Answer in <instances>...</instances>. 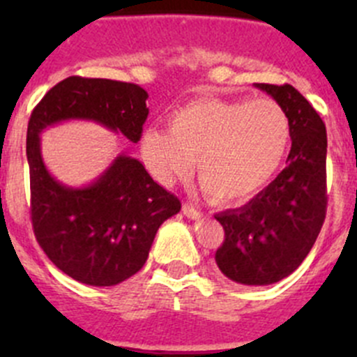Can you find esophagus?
<instances>
[{
	"label": "esophagus",
	"mask_w": 357,
	"mask_h": 357,
	"mask_svg": "<svg viewBox=\"0 0 357 357\" xmlns=\"http://www.w3.org/2000/svg\"><path fill=\"white\" fill-rule=\"evenodd\" d=\"M183 214H185L188 219H200L202 218V212L199 211V208H195L193 205H190V204L183 205Z\"/></svg>",
	"instance_id": "esophagus-1"
}]
</instances>
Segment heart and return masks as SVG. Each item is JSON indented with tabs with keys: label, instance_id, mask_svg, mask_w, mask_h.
Here are the masks:
<instances>
[{
	"label": "heart",
	"instance_id": "1",
	"mask_svg": "<svg viewBox=\"0 0 357 357\" xmlns=\"http://www.w3.org/2000/svg\"><path fill=\"white\" fill-rule=\"evenodd\" d=\"M291 122L273 98H199L169 117V129L150 128L142 153L162 183L188 174L218 204L254 197L276 174L289 153Z\"/></svg>",
	"mask_w": 357,
	"mask_h": 357
}]
</instances>
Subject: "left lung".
Masks as SVG:
<instances>
[{
  "mask_svg": "<svg viewBox=\"0 0 357 357\" xmlns=\"http://www.w3.org/2000/svg\"><path fill=\"white\" fill-rule=\"evenodd\" d=\"M280 103L291 122L287 167L238 208L215 214L225 242L215 262L242 285H271L291 275L309 254L326 214V128L290 84H255Z\"/></svg>",
  "mask_w": 357,
  "mask_h": 357,
  "instance_id": "obj_1",
  "label": "left lung"
}]
</instances>
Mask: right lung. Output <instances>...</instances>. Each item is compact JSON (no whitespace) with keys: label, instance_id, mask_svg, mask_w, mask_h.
Instances as JSON below:
<instances>
[{"label":"right lung","instance_id":"add662e5","mask_svg":"<svg viewBox=\"0 0 357 357\" xmlns=\"http://www.w3.org/2000/svg\"><path fill=\"white\" fill-rule=\"evenodd\" d=\"M149 93L112 79L72 77L53 86L32 110L27 126L31 219L38 243L70 278L112 287L143 268L157 229L181 211L145 165L129 155L86 186L56 181L41 155V132L66 121H91L138 143L149 117Z\"/></svg>","mask_w":357,"mask_h":357}]
</instances>
